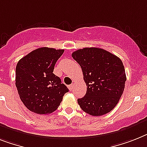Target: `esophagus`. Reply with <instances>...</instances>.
I'll list each match as a JSON object with an SVG mask.
<instances>
[{
	"label": "esophagus",
	"instance_id": "obj_1",
	"mask_svg": "<svg viewBox=\"0 0 147 147\" xmlns=\"http://www.w3.org/2000/svg\"><path fill=\"white\" fill-rule=\"evenodd\" d=\"M68 87H69V89H70V90L73 91V90H74V84L73 83V84H71V85H70V86H68Z\"/></svg>",
	"mask_w": 147,
	"mask_h": 147
}]
</instances>
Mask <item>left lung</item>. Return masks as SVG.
I'll return each mask as SVG.
<instances>
[{"instance_id": "obj_1", "label": "left lung", "mask_w": 147, "mask_h": 147, "mask_svg": "<svg viewBox=\"0 0 147 147\" xmlns=\"http://www.w3.org/2000/svg\"><path fill=\"white\" fill-rule=\"evenodd\" d=\"M72 57L80 65L87 86L86 95L77 100L81 109L94 116L110 112L125 88L126 75L121 59L96 47L75 51Z\"/></svg>"}]
</instances>
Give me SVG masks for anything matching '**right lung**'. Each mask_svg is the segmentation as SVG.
I'll use <instances>...</instances> for the list:
<instances>
[{"instance_id":"1","label":"right lung","mask_w":147,"mask_h":147,"mask_svg":"<svg viewBox=\"0 0 147 147\" xmlns=\"http://www.w3.org/2000/svg\"><path fill=\"white\" fill-rule=\"evenodd\" d=\"M64 49L41 47L23 57L16 67V86L20 99L31 112L51 113L60 105L68 88L53 74Z\"/></svg>"}]
</instances>
